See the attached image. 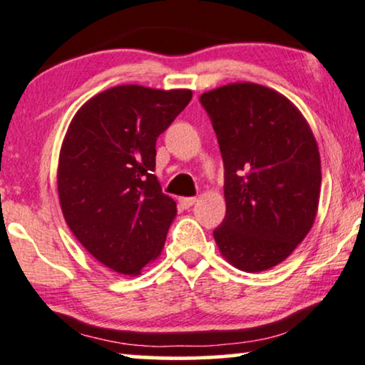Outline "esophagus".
Returning a JSON list of instances; mask_svg holds the SVG:
<instances>
[{
	"instance_id": "34e87169",
	"label": "esophagus",
	"mask_w": 365,
	"mask_h": 365,
	"mask_svg": "<svg viewBox=\"0 0 365 365\" xmlns=\"http://www.w3.org/2000/svg\"><path fill=\"white\" fill-rule=\"evenodd\" d=\"M194 202H196V197H179V205H181L184 210L191 207Z\"/></svg>"
}]
</instances>
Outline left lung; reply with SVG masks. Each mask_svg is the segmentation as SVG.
I'll list each match as a JSON object with an SVG mask.
<instances>
[{
  "instance_id": "left-lung-1",
  "label": "left lung",
  "mask_w": 365,
  "mask_h": 365,
  "mask_svg": "<svg viewBox=\"0 0 365 365\" xmlns=\"http://www.w3.org/2000/svg\"><path fill=\"white\" fill-rule=\"evenodd\" d=\"M225 165L226 216L212 231L243 272L283 262L315 221L320 155L298 108L275 90L230 83L202 93Z\"/></svg>"
}]
</instances>
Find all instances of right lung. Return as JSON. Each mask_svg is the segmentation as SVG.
<instances>
[{
  "instance_id": "right-lung-1",
  "label": "right lung",
  "mask_w": 365,
  "mask_h": 365,
  "mask_svg": "<svg viewBox=\"0 0 365 365\" xmlns=\"http://www.w3.org/2000/svg\"><path fill=\"white\" fill-rule=\"evenodd\" d=\"M191 90L119 85L75 113L58 163L65 221L93 258L137 275L163 250L176 202L155 178V140Z\"/></svg>"
}]
</instances>
